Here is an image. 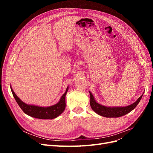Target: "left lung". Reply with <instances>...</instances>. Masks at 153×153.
<instances>
[{"mask_svg": "<svg viewBox=\"0 0 153 153\" xmlns=\"http://www.w3.org/2000/svg\"><path fill=\"white\" fill-rule=\"evenodd\" d=\"M89 93L90 105L92 109L96 113L101 115V116L106 117H119L129 113L136 107L142 97V95L135 103L127 106H124V107H107V106H103L97 103L94 99V97L91 94V92H89Z\"/></svg>", "mask_w": 153, "mask_h": 153, "instance_id": "1", "label": "left lung"}]
</instances>
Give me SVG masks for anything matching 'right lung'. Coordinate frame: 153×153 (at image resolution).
<instances>
[{
  "label": "right lung",
  "mask_w": 153,
  "mask_h": 153,
  "mask_svg": "<svg viewBox=\"0 0 153 153\" xmlns=\"http://www.w3.org/2000/svg\"><path fill=\"white\" fill-rule=\"evenodd\" d=\"M11 91L13 95L15 98L18 105H19L21 109L24 111V112L27 115H30L32 117L41 119H52L58 117L60 114H61L66 107V94L68 90V87L66 91L59 102L53 106H48V107H41L34 105H27L23 102L20 98L16 95L11 88Z\"/></svg>",
  "instance_id": "obj_1"
}]
</instances>
